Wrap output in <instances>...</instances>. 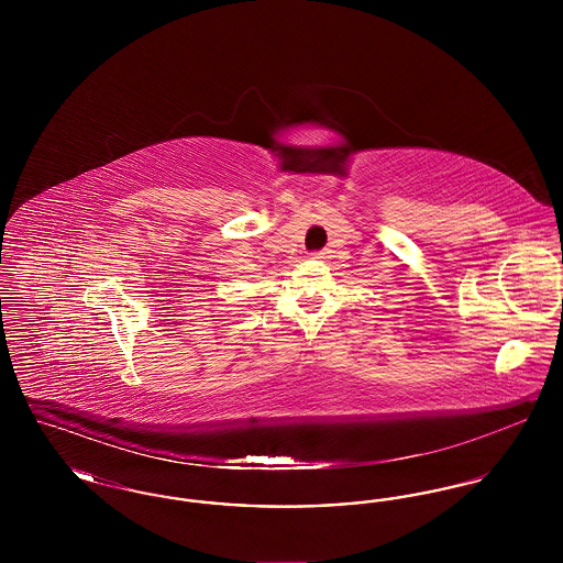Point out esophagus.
I'll use <instances>...</instances> for the list:
<instances>
[{"label":"esophagus","instance_id":"esophagus-1","mask_svg":"<svg viewBox=\"0 0 563 563\" xmlns=\"http://www.w3.org/2000/svg\"><path fill=\"white\" fill-rule=\"evenodd\" d=\"M327 257V253L324 251H319V253H314V260H324Z\"/></svg>","mask_w":563,"mask_h":563}]
</instances>
